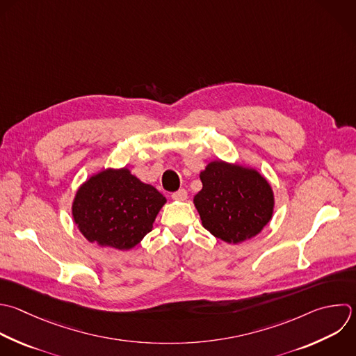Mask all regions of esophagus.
<instances>
[{
    "label": "esophagus",
    "mask_w": 356,
    "mask_h": 356,
    "mask_svg": "<svg viewBox=\"0 0 356 356\" xmlns=\"http://www.w3.org/2000/svg\"><path fill=\"white\" fill-rule=\"evenodd\" d=\"M171 197H172L174 200H185V199L188 197V193H186L185 189H179V191H177V192H172V193H171Z\"/></svg>",
    "instance_id": "esophagus-1"
}]
</instances>
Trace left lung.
<instances>
[{"label": "left lung", "mask_w": 356, "mask_h": 356, "mask_svg": "<svg viewBox=\"0 0 356 356\" xmlns=\"http://www.w3.org/2000/svg\"><path fill=\"white\" fill-rule=\"evenodd\" d=\"M200 179L203 188L193 203L203 227L214 236L238 243L257 235L270 221L273 191L257 171L213 161Z\"/></svg>", "instance_id": "1"}]
</instances>
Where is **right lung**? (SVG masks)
<instances>
[{
  "label": "right lung",
  "mask_w": 356,
  "mask_h": 356,
  "mask_svg": "<svg viewBox=\"0 0 356 356\" xmlns=\"http://www.w3.org/2000/svg\"><path fill=\"white\" fill-rule=\"evenodd\" d=\"M164 203L154 186L140 182L129 170H106L79 188L72 214L88 241L127 250L152 231Z\"/></svg>",
  "instance_id": "add662e5"
}]
</instances>
